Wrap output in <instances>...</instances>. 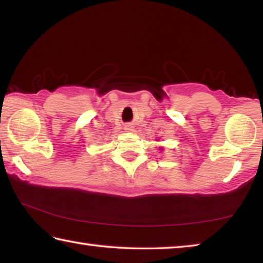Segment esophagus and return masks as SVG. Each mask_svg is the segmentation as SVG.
<instances>
[{
    "label": "esophagus",
    "mask_w": 263,
    "mask_h": 263,
    "mask_svg": "<svg viewBox=\"0 0 263 263\" xmlns=\"http://www.w3.org/2000/svg\"><path fill=\"white\" fill-rule=\"evenodd\" d=\"M125 130L126 131H133V126L132 125H126L125 126Z\"/></svg>",
    "instance_id": "obj_1"
}]
</instances>
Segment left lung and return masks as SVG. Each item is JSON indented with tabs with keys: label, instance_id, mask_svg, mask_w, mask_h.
Instances as JSON below:
<instances>
[{
	"label": "left lung",
	"instance_id": "left-lung-1",
	"mask_svg": "<svg viewBox=\"0 0 263 263\" xmlns=\"http://www.w3.org/2000/svg\"><path fill=\"white\" fill-rule=\"evenodd\" d=\"M160 149H162V148H160Z\"/></svg>",
	"mask_w": 263,
	"mask_h": 263
}]
</instances>
